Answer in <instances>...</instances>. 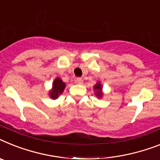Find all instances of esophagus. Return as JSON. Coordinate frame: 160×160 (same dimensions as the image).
Returning a JSON list of instances; mask_svg holds the SVG:
<instances>
[{
  "mask_svg": "<svg viewBox=\"0 0 160 160\" xmlns=\"http://www.w3.org/2000/svg\"><path fill=\"white\" fill-rule=\"evenodd\" d=\"M76 82L79 84H82L83 82H84V80H83L82 78H76Z\"/></svg>",
  "mask_w": 160,
  "mask_h": 160,
  "instance_id": "esophagus-1",
  "label": "esophagus"
}]
</instances>
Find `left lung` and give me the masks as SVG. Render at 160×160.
<instances>
[{
    "label": "left lung",
    "instance_id": "1",
    "mask_svg": "<svg viewBox=\"0 0 160 160\" xmlns=\"http://www.w3.org/2000/svg\"><path fill=\"white\" fill-rule=\"evenodd\" d=\"M93 90H94V93L95 95H96L97 98H102V85L101 82H99V81L97 82V84L93 86Z\"/></svg>",
    "mask_w": 160,
    "mask_h": 160
}]
</instances>
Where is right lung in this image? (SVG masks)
<instances>
[{
	"label": "right lung",
	"mask_w": 160,
	"mask_h": 160,
	"mask_svg": "<svg viewBox=\"0 0 160 160\" xmlns=\"http://www.w3.org/2000/svg\"><path fill=\"white\" fill-rule=\"evenodd\" d=\"M66 88V83H64L59 77L55 78L52 84V88L49 91V96L51 99L55 100L63 92Z\"/></svg>",
	"instance_id": "1"
}]
</instances>
